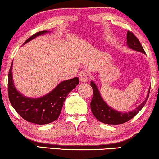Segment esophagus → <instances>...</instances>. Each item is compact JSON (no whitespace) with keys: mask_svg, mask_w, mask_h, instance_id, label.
I'll use <instances>...</instances> for the list:
<instances>
[{"mask_svg":"<svg viewBox=\"0 0 159 159\" xmlns=\"http://www.w3.org/2000/svg\"><path fill=\"white\" fill-rule=\"evenodd\" d=\"M79 78L80 82H85L88 79V74L84 71H80L79 74Z\"/></svg>","mask_w":159,"mask_h":159,"instance_id":"esophagus-1","label":"esophagus"}]
</instances>
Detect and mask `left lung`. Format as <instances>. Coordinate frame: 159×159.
Returning a JSON list of instances; mask_svg holds the SVG:
<instances>
[{"label":"left lung","mask_w":159,"mask_h":159,"mask_svg":"<svg viewBox=\"0 0 159 159\" xmlns=\"http://www.w3.org/2000/svg\"><path fill=\"white\" fill-rule=\"evenodd\" d=\"M127 45L131 49L146 54L138 38L134 36L133 32L130 31H128L127 33ZM90 85L93 88V93L92 100H91L90 102V107L92 113L97 119L100 122L111 125L122 124V123L127 122L128 120H130L131 118H133L145 105L147 99L149 98L150 92L149 88L146 99L142 102L140 105L137 107L135 109L128 113H122L116 111V110L113 109L107 105L103 99H102L95 83L91 81Z\"/></svg>","instance_id":"obj_1"}]
</instances>
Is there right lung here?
I'll list each match as a JSON object with an SVG mask.
<instances>
[{
    "instance_id": "right-lung-1",
    "label": "right lung",
    "mask_w": 159,
    "mask_h": 159,
    "mask_svg": "<svg viewBox=\"0 0 159 159\" xmlns=\"http://www.w3.org/2000/svg\"><path fill=\"white\" fill-rule=\"evenodd\" d=\"M47 32H37L29 37L24 44ZM12 62L8 73V97L10 103L21 118L26 121L36 124H48L57 120L69 93L79 83L77 77L64 80L46 95L40 98L31 99L23 96L16 90L12 81Z\"/></svg>"
}]
</instances>
